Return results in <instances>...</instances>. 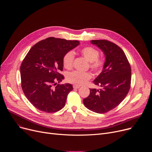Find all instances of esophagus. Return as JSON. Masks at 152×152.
Masks as SVG:
<instances>
[{
  "instance_id": "obj_1",
  "label": "esophagus",
  "mask_w": 152,
  "mask_h": 152,
  "mask_svg": "<svg viewBox=\"0 0 152 152\" xmlns=\"http://www.w3.org/2000/svg\"><path fill=\"white\" fill-rule=\"evenodd\" d=\"M73 87L74 89H78L79 88H80V86L77 85H74L73 86Z\"/></svg>"
}]
</instances>
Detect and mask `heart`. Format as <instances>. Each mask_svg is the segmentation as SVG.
Instances as JSON below:
<instances>
[{
    "label": "heart",
    "instance_id": "1",
    "mask_svg": "<svg viewBox=\"0 0 152 152\" xmlns=\"http://www.w3.org/2000/svg\"><path fill=\"white\" fill-rule=\"evenodd\" d=\"M80 53L88 62L90 69L95 73H100L102 71L106 63V59L103 56H99V52L91 46H85L80 49ZM75 59L74 52L72 50L65 54L62 59L64 68L70 69L73 66ZM91 78V75L88 72L73 71L69 73L66 77L67 80L76 85H83L87 82Z\"/></svg>",
    "mask_w": 152,
    "mask_h": 152
}]
</instances>
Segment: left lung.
<instances>
[{"instance_id":"obj_1","label":"left lung","mask_w":152,"mask_h":152,"mask_svg":"<svg viewBox=\"0 0 152 152\" xmlns=\"http://www.w3.org/2000/svg\"><path fill=\"white\" fill-rule=\"evenodd\" d=\"M104 53L103 70L93 81L102 88H90V95L83 100L88 110L104 114L116 107L126 97L131 88V68L123 50L106 39L92 40Z\"/></svg>"}]
</instances>
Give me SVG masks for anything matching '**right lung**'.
<instances>
[{
  "label": "right lung",
  "mask_w": 152,
  "mask_h": 152,
  "mask_svg": "<svg viewBox=\"0 0 152 152\" xmlns=\"http://www.w3.org/2000/svg\"><path fill=\"white\" fill-rule=\"evenodd\" d=\"M79 45L78 41L49 37L29 50L20 66L21 85L28 100L39 111L52 113L64 107L70 83L57 84L64 77L62 59L66 53Z\"/></svg>",
  "instance_id": "obj_1"
}]
</instances>
